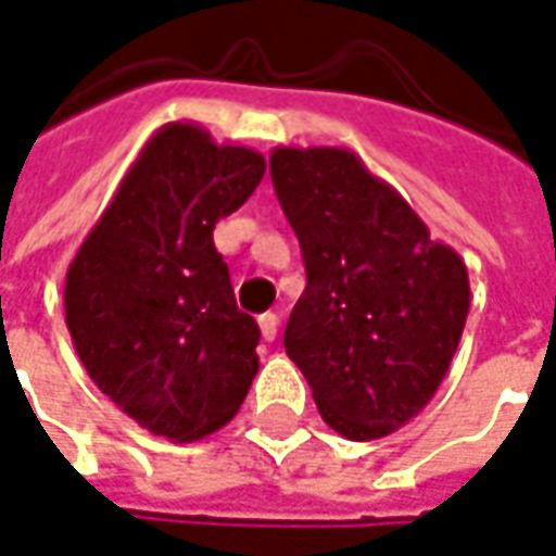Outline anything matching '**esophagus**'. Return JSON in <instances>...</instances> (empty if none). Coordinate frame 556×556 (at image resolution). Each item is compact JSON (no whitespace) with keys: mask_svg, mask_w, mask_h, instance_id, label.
<instances>
[{"mask_svg":"<svg viewBox=\"0 0 556 556\" xmlns=\"http://www.w3.org/2000/svg\"><path fill=\"white\" fill-rule=\"evenodd\" d=\"M258 326H262V338L267 343L277 341V331H279V316L277 313H264V316H258Z\"/></svg>","mask_w":556,"mask_h":556,"instance_id":"esophagus-1","label":"esophagus"}]
</instances>
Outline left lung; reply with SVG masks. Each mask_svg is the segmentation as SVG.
I'll use <instances>...</instances> for the list:
<instances>
[{
  "instance_id": "8db88e82",
  "label": "left lung",
  "mask_w": 556,
  "mask_h": 556,
  "mask_svg": "<svg viewBox=\"0 0 556 556\" xmlns=\"http://www.w3.org/2000/svg\"><path fill=\"white\" fill-rule=\"evenodd\" d=\"M270 179L307 270L286 353L334 432L392 435L451 368L471 298L466 262L353 151L279 146Z\"/></svg>"
}]
</instances>
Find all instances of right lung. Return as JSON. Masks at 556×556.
Here are the masks:
<instances>
[{"label":"right lung","instance_id":"right-lung-1","mask_svg":"<svg viewBox=\"0 0 556 556\" xmlns=\"http://www.w3.org/2000/svg\"><path fill=\"white\" fill-rule=\"evenodd\" d=\"M264 157L173 121L142 146L66 270L63 307L90 380L142 429L198 441L240 410L258 371L218 218L262 182Z\"/></svg>","mask_w":556,"mask_h":556}]
</instances>
